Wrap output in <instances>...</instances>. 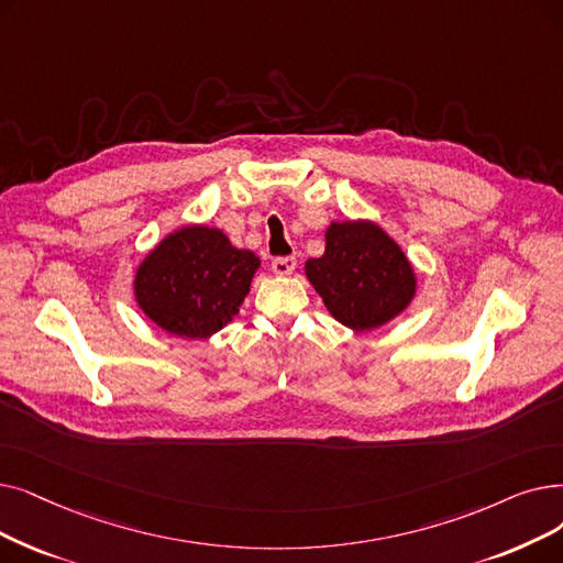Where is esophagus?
<instances>
[{"label": "esophagus", "instance_id": "esophagus-1", "mask_svg": "<svg viewBox=\"0 0 563 563\" xmlns=\"http://www.w3.org/2000/svg\"><path fill=\"white\" fill-rule=\"evenodd\" d=\"M272 268H274V274H278V276H289L297 268V257H291V255L274 257Z\"/></svg>", "mask_w": 563, "mask_h": 563}]
</instances>
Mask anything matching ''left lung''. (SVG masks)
Wrapping results in <instances>:
<instances>
[{
    "mask_svg": "<svg viewBox=\"0 0 563 563\" xmlns=\"http://www.w3.org/2000/svg\"><path fill=\"white\" fill-rule=\"evenodd\" d=\"M306 274L335 320L356 331L390 322L417 291L413 268L398 243L365 221L331 223L327 251L306 262Z\"/></svg>",
    "mask_w": 563,
    "mask_h": 563,
    "instance_id": "1",
    "label": "left lung"
}]
</instances>
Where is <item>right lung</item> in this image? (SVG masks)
Returning a JSON list of instances; mask_svg holds the SVG:
<instances>
[{
  "instance_id": "1",
  "label": "right lung",
  "mask_w": 563,
  "mask_h": 563,
  "mask_svg": "<svg viewBox=\"0 0 563 563\" xmlns=\"http://www.w3.org/2000/svg\"><path fill=\"white\" fill-rule=\"evenodd\" d=\"M260 257L213 228L190 225L163 239L135 276V299L167 333L209 338L246 299Z\"/></svg>"
}]
</instances>
